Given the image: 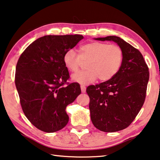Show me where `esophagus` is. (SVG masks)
I'll list each match as a JSON object with an SVG mask.
<instances>
[{
    "instance_id": "1",
    "label": "esophagus",
    "mask_w": 160,
    "mask_h": 160,
    "mask_svg": "<svg viewBox=\"0 0 160 160\" xmlns=\"http://www.w3.org/2000/svg\"><path fill=\"white\" fill-rule=\"evenodd\" d=\"M80 88H81V91H82V93H85V92H86V88H85V85H80Z\"/></svg>"
}]
</instances>
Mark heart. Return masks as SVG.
Listing matches in <instances>:
<instances>
[{
    "mask_svg": "<svg viewBox=\"0 0 160 160\" xmlns=\"http://www.w3.org/2000/svg\"><path fill=\"white\" fill-rule=\"evenodd\" d=\"M123 60V52L117 45L105 42H92L80 46L77 54L73 50H68L63 55V63L71 72L80 69L82 62H88L86 68L72 75V80L80 84H89L98 78L106 81L115 76Z\"/></svg>",
    "mask_w": 160,
    "mask_h": 160,
    "instance_id": "heart-1",
    "label": "heart"
}]
</instances>
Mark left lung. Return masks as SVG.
Here are the masks:
<instances>
[{"instance_id": "left-lung-1", "label": "left lung", "mask_w": 160, "mask_h": 160, "mask_svg": "<svg viewBox=\"0 0 160 160\" xmlns=\"http://www.w3.org/2000/svg\"><path fill=\"white\" fill-rule=\"evenodd\" d=\"M95 40L113 41L123 52L118 72L111 79L90 85L86 92L93 124L104 132H115L129 127L143 106L149 80L148 67L138 50L118 36Z\"/></svg>"}]
</instances>
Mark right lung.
<instances>
[{
  "mask_svg": "<svg viewBox=\"0 0 160 160\" xmlns=\"http://www.w3.org/2000/svg\"><path fill=\"white\" fill-rule=\"evenodd\" d=\"M82 39L77 34L39 38L17 62L14 81L22 108L31 123L42 132L63 129L69 120L66 106L80 94L79 84L66 83L69 72L63 55Z\"/></svg>",
  "mask_w": 160,
  "mask_h": 160,
  "instance_id": "right-lung-1",
  "label": "right lung"
}]
</instances>
